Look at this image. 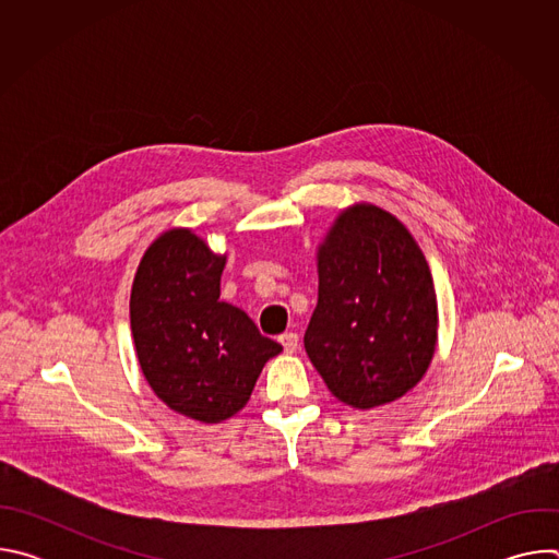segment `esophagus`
<instances>
[{
	"label": "esophagus",
	"mask_w": 559,
	"mask_h": 559,
	"mask_svg": "<svg viewBox=\"0 0 559 559\" xmlns=\"http://www.w3.org/2000/svg\"><path fill=\"white\" fill-rule=\"evenodd\" d=\"M278 341H281V345H283V349H285L287 354H292V352L298 349V334H294V332H285Z\"/></svg>",
	"instance_id": "obj_1"
}]
</instances>
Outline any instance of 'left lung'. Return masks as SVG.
<instances>
[{"instance_id":"left-lung-1","label":"left lung","mask_w":559,"mask_h":559,"mask_svg":"<svg viewBox=\"0 0 559 559\" xmlns=\"http://www.w3.org/2000/svg\"><path fill=\"white\" fill-rule=\"evenodd\" d=\"M436 338L433 278L409 229L376 205L345 210L318 252L316 371L345 405L373 409L420 382Z\"/></svg>"}]
</instances>
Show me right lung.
Instances as JSON below:
<instances>
[{
    "label": "right lung",
    "instance_id": "1",
    "mask_svg": "<svg viewBox=\"0 0 559 559\" xmlns=\"http://www.w3.org/2000/svg\"><path fill=\"white\" fill-rule=\"evenodd\" d=\"M225 257L190 229L147 248L130 296V328L145 380L162 401L205 425L241 412L263 365L283 347L221 296Z\"/></svg>",
    "mask_w": 559,
    "mask_h": 559
}]
</instances>
